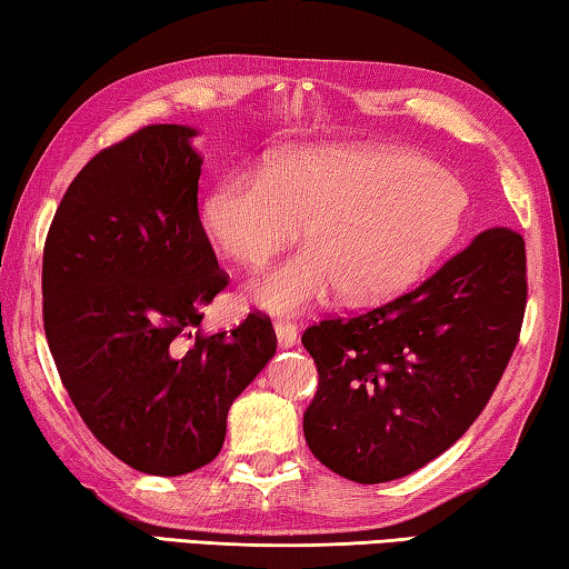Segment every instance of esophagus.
I'll return each instance as SVG.
<instances>
[{
    "instance_id": "1",
    "label": "esophagus",
    "mask_w": 569,
    "mask_h": 569,
    "mask_svg": "<svg viewBox=\"0 0 569 569\" xmlns=\"http://www.w3.org/2000/svg\"><path fill=\"white\" fill-rule=\"evenodd\" d=\"M274 335H277L279 347H292L297 342V325L277 320L274 322Z\"/></svg>"
}]
</instances>
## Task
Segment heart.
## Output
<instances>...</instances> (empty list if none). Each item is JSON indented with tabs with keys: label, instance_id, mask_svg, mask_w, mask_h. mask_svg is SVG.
Returning a JSON list of instances; mask_svg holds the SVG:
<instances>
[{
	"label": "heart",
	"instance_id": "b5f03b06",
	"mask_svg": "<svg viewBox=\"0 0 569 569\" xmlns=\"http://www.w3.org/2000/svg\"><path fill=\"white\" fill-rule=\"evenodd\" d=\"M467 192L445 169L367 147L290 149L209 187L199 224L219 254L257 267L295 242L307 249L249 284L272 312H302L342 290L350 302L402 292L450 247Z\"/></svg>",
	"mask_w": 569,
	"mask_h": 569
}]
</instances>
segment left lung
<instances>
[{
  "label": "left lung",
  "mask_w": 569,
  "mask_h": 569,
  "mask_svg": "<svg viewBox=\"0 0 569 569\" xmlns=\"http://www.w3.org/2000/svg\"><path fill=\"white\" fill-rule=\"evenodd\" d=\"M525 239L495 227L420 287L355 317L307 327L317 395L305 440L360 485L420 470L470 430L520 340Z\"/></svg>",
  "instance_id": "8db88e82"
}]
</instances>
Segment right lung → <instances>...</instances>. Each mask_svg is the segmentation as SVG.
Wrapping results in <instances>:
<instances>
[{
	"instance_id": "obj_1",
	"label": "right lung",
	"mask_w": 569,
	"mask_h": 569,
	"mask_svg": "<svg viewBox=\"0 0 569 569\" xmlns=\"http://www.w3.org/2000/svg\"><path fill=\"white\" fill-rule=\"evenodd\" d=\"M194 134L149 124L89 159L42 262L44 335L79 417L117 460L159 477L214 460L229 407L277 350L262 312L202 330L229 277L199 224Z\"/></svg>"
}]
</instances>
